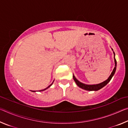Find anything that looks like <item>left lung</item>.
<instances>
[{
    "label": "left lung",
    "mask_w": 128,
    "mask_h": 128,
    "mask_svg": "<svg viewBox=\"0 0 128 128\" xmlns=\"http://www.w3.org/2000/svg\"><path fill=\"white\" fill-rule=\"evenodd\" d=\"M112 50L113 51V52L114 54V67L113 69V70H112V72L111 73V74H110V76H109V77L108 78V79H107L106 80V81H103L102 82H101L100 84H96V85H87V84H85L84 83H82L80 81H79L78 80L76 77L74 76V74H73V80H74V81H75L76 84H77V85L80 87V88H82V89H84L85 90H88V91H98L99 90L101 89L102 88H103V87H104V86L107 85V84L110 81H111V80L112 79V78L113 77L114 75V73H115L116 72V66H117V62H116V60L115 59V54H114V51L113 50V49L112 48Z\"/></svg>",
    "instance_id": "1"
}]
</instances>
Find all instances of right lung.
<instances>
[{"instance_id":"obj_1","label":"right lung","mask_w":128,"mask_h":128,"mask_svg":"<svg viewBox=\"0 0 128 128\" xmlns=\"http://www.w3.org/2000/svg\"><path fill=\"white\" fill-rule=\"evenodd\" d=\"M54 81H53V82H54ZM53 82H52V84H51V85H49V86H48V87H47V88H44V89H43V90H40V92H42V91L46 90V89H47V88H50V86H51L52 85ZM32 92H36V91H32Z\"/></svg>"}]
</instances>
